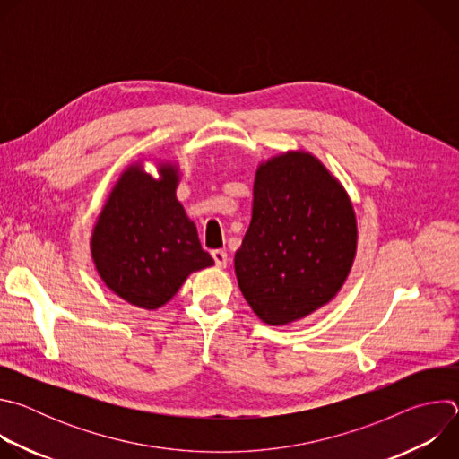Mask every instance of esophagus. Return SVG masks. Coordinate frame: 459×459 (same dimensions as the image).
<instances>
[{"label": "esophagus", "mask_w": 459, "mask_h": 459, "mask_svg": "<svg viewBox=\"0 0 459 459\" xmlns=\"http://www.w3.org/2000/svg\"><path fill=\"white\" fill-rule=\"evenodd\" d=\"M211 254H212V257H214V264H216L218 267H221V269H223V267H227V259H229V257H227V252H225V250L216 248V250H212Z\"/></svg>", "instance_id": "34e87169"}]
</instances>
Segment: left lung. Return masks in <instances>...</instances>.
Here are the masks:
<instances>
[{
    "label": "left lung",
    "instance_id": "8db88e82",
    "mask_svg": "<svg viewBox=\"0 0 459 459\" xmlns=\"http://www.w3.org/2000/svg\"><path fill=\"white\" fill-rule=\"evenodd\" d=\"M356 247L349 194L317 158L289 151L257 167L234 271L261 321L287 325L329 303L352 269Z\"/></svg>",
    "mask_w": 459,
    "mask_h": 459
}]
</instances>
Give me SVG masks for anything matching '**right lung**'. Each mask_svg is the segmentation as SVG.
<instances>
[{
    "label": "right lung",
    "mask_w": 459,
    "mask_h": 459,
    "mask_svg": "<svg viewBox=\"0 0 459 459\" xmlns=\"http://www.w3.org/2000/svg\"><path fill=\"white\" fill-rule=\"evenodd\" d=\"M158 172L156 179L142 165H130L108 194L91 239L103 283L147 310L170 301L188 274L214 265L176 200L178 167L160 163Z\"/></svg>",
    "instance_id": "obj_1"
}]
</instances>
